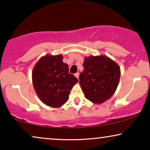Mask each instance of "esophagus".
<instances>
[{"instance_id":"1","label":"esophagus","mask_w":150,"mask_h":150,"mask_svg":"<svg viewBox=\"0 0 150 150\" xmlns=\"http://www.w3.org/2000/svg\"><path fill=\"white\" fill-rule=\"evenodd\" d=\"M74 75H75V76H76V78H77V79H79V72H77V73H76V74H74Z\"/></svg>"}]
</instances>
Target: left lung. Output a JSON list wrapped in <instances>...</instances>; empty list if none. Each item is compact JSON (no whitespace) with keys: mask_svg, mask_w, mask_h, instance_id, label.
I'll use <instances>...</instances> for the list:
<instances>
[{"mask_svg":"<svg viewBox=\"0 0 150 150\" xmlns=\"http://www.w3.org/2000/svg\"><path fill=\"white\" fill-rule=\"evenodd\" d=\"M79 83L87 100L101 104L113 95L120 79V68L106 56H89L83 63Z\"/></svg>","mask_w":150,"mask_h":150,"instance_id":"1","label":"left lung"}]
</instances>
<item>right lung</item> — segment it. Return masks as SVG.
<instances>
[{
  "label": "right lung",
  "mask_w": 150,
  "mask_h": 150,
  "mask_svg": "<svg viewBox=\"0 0 150 150\" xmlns=\"http://www.w3.org/2000/svg\"><path fill=\"white\" fill-rule=\"evenodd\" d=\"M33 85L43 103L60 107L69 99V94L78 79L69 73L61 54L46 55L38 61L32 72Z\"/></svg>",
  "instance_id": "obj_1"
}]
</instances>
